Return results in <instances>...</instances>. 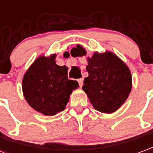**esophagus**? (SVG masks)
I'll use <instances>...</instances> for the list:
<instances>
[{"mask_svg":"<svg viewBox=\"0 0 153 153\" xmlns=\"http://www.w3.org/2000/svg\"><path fill=\"white\" fill-rule=\"evenodd\" d=\"M78 82H79V84L80 88H82V83H83V79H78Z\"/></svg>","mask_w":153,"mask_h":153,"instance_id":"obj_1","label":"esophagus"}]
</instances>
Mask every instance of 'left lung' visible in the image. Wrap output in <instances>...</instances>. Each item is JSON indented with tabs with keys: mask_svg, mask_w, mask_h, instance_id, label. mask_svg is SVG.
<instances>
[{
	"mask_svg": "<svg viewBox=\"0 0 153 153\" xmlns=\"http://www.w3.org/2000/svg\"><path fill=\"white\" fill-rule=\"evenodd\" d=\"M74 56L87 55L82 45H77L71 50ZM82 90L85 91L94 108L104 114H113L125 103L132 88L131 71L123 60L110 51L95 52L87 58Z\"/></svg>",
	"mask_w": 153,
	"mask_h": 153,
	"instance_id": "left-lung-1",
	"label": "left lung"
}]
</instances>
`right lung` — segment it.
Here are the masks:
<instances>
[{"mask_svg": "<svg viewBox=\"0 0 153 153\" xmlns=\"http://www.w3.org/2000/svg\"><path fill=\"white\" fill-rule=\"evenodd\" d=\"M56 54L39 56L22 78V92L28 105L45 116H53L67 105L70 95L79 88L75 80L68 79V68L56 64Z\"/></svg>", "mask_w": 153, "mask_h": 153, "instance_id": "obj_1", "label": "right lung"}]
</instances>
